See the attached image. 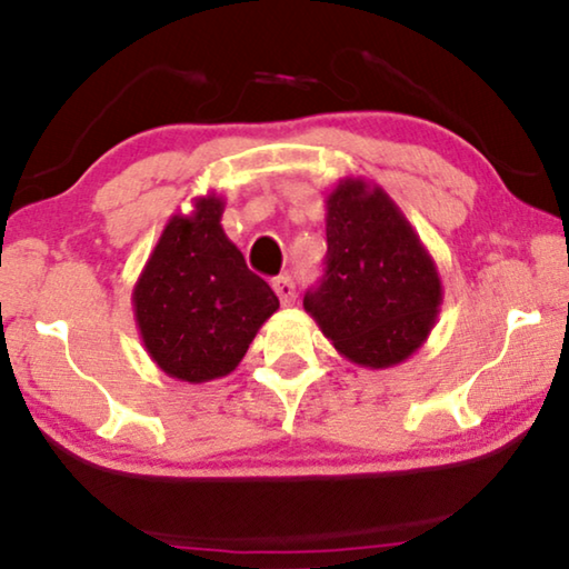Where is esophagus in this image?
Returning <instances> with one entry per match:
<instances>
[{
    "instance_id": "obj_1",
    "label": "esophagus",
    "mask_w": 569,
    "mask_h": 569,
    "mask_svg": "<svg viewBox=\"0 0 569 569\" xmlns=\"http://www.w3.org/2000/svg\"><path fill=\"white\" fill-rule=\"evenodd\" d=\"M272 290L277 292L279 302H282V305H292L295 302V282L287 274L272 279Z\"/></svg>"
}]
</instances>
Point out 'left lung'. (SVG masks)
<instances>
[{"instance_id":"8db88e82","label":"left lung","mask_w":569,"mask_h":569,"mask_svg":"<svg viewBox=\"0 0 569 569\" xmlns=\"http://www.w3.org/2000/svg\"><path fill=\"white\" fill-rule=\"evenodd\" d=\"M326 211V274L305 295V310L348 361H407L442 305L435 259L387 190L363 178L338 180Z\"/></svg>"}]
</instances>
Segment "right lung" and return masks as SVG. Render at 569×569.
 Listing matches in <instances>:
<instances>
[{"mask_svg":"<svg viewBox=\"0 0 569 569\" xmlns=\"http://www.w3.org/2000/svg\"><path fill=\"white\" fill-rule=\"evenodd\" d=\"M223 198H196L174 213L139 274L132 305L142 343L157 369L203 383L231 373L259 328L279 308L221 226Z\"/></svg>","mask_w":569,"mask_h":569,"instance_id":"add662e5","label":"right lung"}]
</instances>
